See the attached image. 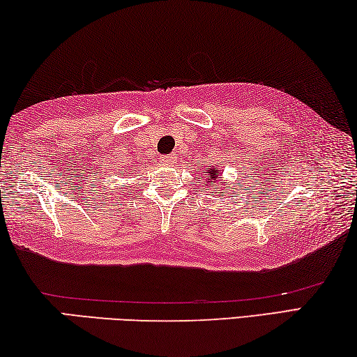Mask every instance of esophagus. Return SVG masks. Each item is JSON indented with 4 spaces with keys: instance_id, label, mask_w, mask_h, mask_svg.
<instances>
[{
    "instance_id": "34e87169",
    "label": "esophagus",
    "mask_w": 357,
    "mask_h": 357,
    "mask_svg": "<svg viewBox=\"0 0 357 357\" xmlns=\"http://www.w3.org/2000/svg\"><path fill=\"white\" fill-rule=\"evenodd\" d=\"M175 161H177V156H175L174 153L172 155H165L161 158V162L165 166H172V165H175Z\"/></svg>"
}]
</instances>
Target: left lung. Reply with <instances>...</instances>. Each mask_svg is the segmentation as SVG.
<instances>
[{
	"label": "left lung",
	"instance_id": "1",
	"mask_svg": "<svg viewBox=\"0 0 357 357\" xmlns=\"http://www.w3.org/2000/svg\"><path fill=\"white\" fill-rule=\"evenodd\" d=\"M197 171H199V169H197ZM204 171H206V174H202V177H206V175H207L206 182L210 183V186H212L213 192H220V191L225 190L226 182L223 180V177H221V169L220 167L207 166L206 169H204Z\"/></svg>",
	"mask_w": 357,
	"mask_h": 357
}]
</instances>
